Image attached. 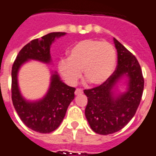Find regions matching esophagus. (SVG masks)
<instances>
[{
	"label": "esophagus",
	"mask_w": 156,
	"mask_h": 156,
	"mask_svg": "<svg viewBox=\"0 0 156 156\" xmlns=\"http://www.w3.org/2000/svg\"><path fill=\"white\" fill-rule=\"evenodd\" d=\"M82 93H83V91H82V89H75V92H74L75 95L82 94Z\"/></svg>",
	"instance_id": "1"
}]
</instances>
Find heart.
<instances>
[{"mask_svg": "<svg viewBox=\"0 0 156 156\" xmlns=\"http://www.w3.org/2000/svg\"><path fill=\"white\" fill-rule=\"evenodd\" d=\"M116 64V52L111 43L96 39H86L74 44L67 59H61L58 70L69 85H74L82 78L88 83L99 86L113 73Z\"/></svg>", "mask_w": 156, "mask_h": 156, "instance_id": "obj_1", "label": "heart"}]
</instances>
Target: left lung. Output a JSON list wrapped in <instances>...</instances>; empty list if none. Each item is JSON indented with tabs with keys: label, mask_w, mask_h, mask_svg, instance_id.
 <instances>
[{
	"label": "left lung",
	"mask_w": 156,
	"mask_h": 156,
	"mask_svg": "<svg viewBox=\"0 0 156 156\" xmlns=\"http://www.w3.org/2000/svg\"><path fill=\"white\" fill-rule=\"evenodd\" d=\"M114 42L118 52L115 70L101 86L84 90L88 97L86 119L92 129L102 135L118 132L130 121L140 104L144 85L136 58L115 38ZM124 74L129 78L128 91L115 97L111 89Z\"/></svg>",
	"instance_id": "left-lung-1"
}]
</instances>
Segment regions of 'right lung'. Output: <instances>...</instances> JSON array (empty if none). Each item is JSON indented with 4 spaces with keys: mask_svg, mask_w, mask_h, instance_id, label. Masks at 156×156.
<instances>
[{
    "mask_svg": "<svg viewBox=\"0 0 156 156\" xmlns=\"http://www.w3.org/2000/svg\"><path fill=\"white\" fill-rule=\"evenodd\" d=\"M64 32H53L41 38L34 39L20 51L12 70V100L16 112L28 128L48 133L59 127L67 108L74 98L75 88L67 86L56 73L52 74L51 85L45 97L39 101L28 102L20 94L17 74L20 66L28 59H36L44 63L51 61L50 46L55 37L64 35Z\"/></svg>",
    "mask_w": 156,
    "mask_h": 156,
    "instance_id": "right-lung-1",
    "label": "right lung"
}]
</instances>
